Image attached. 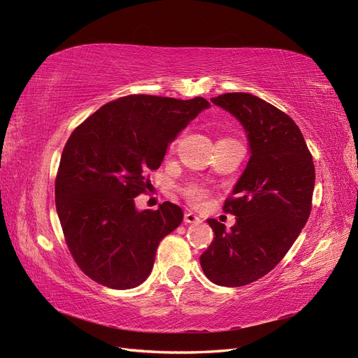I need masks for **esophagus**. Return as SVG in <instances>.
<instances>
[{"instance_id":"34e87169","label":"esophagus","mask_w":358,"mask_h":358,"mask_svg":"<svg viewBox=\"0 0 358 358\" xmlns=\"http://www.w3.org/2000/svg\"><path fill=\"white\" fill-rule=\"evenodd\" d=\"M183 221L187 224H196V222H201V218L194 212H187L185 216H183Z\"/></svg>"}]
</instances>
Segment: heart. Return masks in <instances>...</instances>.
<instances>
[{"mask_svg":"<svg viewBox=\"0 0 358 358\" xmlns=\"http://www.w3.org/2000/svg\"><path fill=\"white\" fill-rule=\"evenodd\" d=\"M175 145V143H173ZM183 196H185L192 204H201L206 197H208V192H206V189L200 185H188L183 188Z\"/></svg>","mask_w":358,"mask_h":358,"instance_id":"obj_1","label":"heart"}]
</instances>
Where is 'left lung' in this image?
Instances as JSON below:
<instances>
[{
    "mask_svg": "<svg viewBox=\"0 0 358 358\" xmlns=\"http://www.w3.org/2000/svg\"><path fill=\"white\" fill-rule=\"evenodd\" d=\"M212 103L242 124L251 157L224 204L236 224L227 230L208 220L215 237L200 264L213 284L242 287L275 268L296 242L310 215L315 167L299 127L275 106L245 92Z\"/></svg>",
    "mask_w": 358,
    "mask_h": 358,
    "instance_id": "1",
    "label": "left lung"
}]
</instances>
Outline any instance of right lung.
<instances>
[{"mask_svg": "<svg viewBox=\"0 0 358 358\" xmlns=\"http://www.w3.org/2000/svg\"><path fill=\"white\" fill-rule=\"evenodd\" d=\"M210 107L196 96L178 100L127 95L100 107L71 133L55 180V204L67 246L82 272L113 289L143 284L159 242L183 220L170 201L137 210L169 145Z\"/></svg>", "mask_w": 358, "mask_h": 358, "instance_id": "1", "label": "right lung"}]
</instances>
